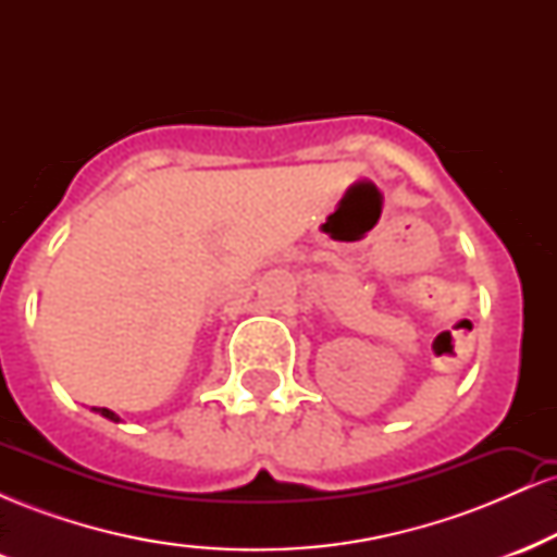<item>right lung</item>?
<instances>
[{
  "instance_id": "1",
  "label": "right lung",
  "mask_w": 557,
  "mask_h": 557,
  "mask_svg": "<svg viewBox=\"0 0 557 557\" xmlns=\"http://www.w3.org/2000/svg\"><path fill=\"white\" fill-rule=\"evenodd\" d=\"M94 411H96V413H101V417H104V419H110V421H120L117 413L110 411V408H94Z\"/></svg>"
}]
</instances>
